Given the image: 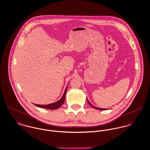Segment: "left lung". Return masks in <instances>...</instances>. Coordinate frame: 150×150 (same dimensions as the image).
Here are the masks:
<instances>
[{
  "mask_svg": "<svg viewBox=\"0 0 150 150\" xmlns=\"http://www.w3.org/2000/svg\"><path fill=\"white\" fill-rule=\"evenodd\" d=\"M87 102H88V104H89L91 107H93V108H94V109H98V110H106V109H103V108H98V107H96V106H95L93 105L90 102V101H89L88 100H87Z\"/></svg>",
  "mask_w": 150,
  "mask_h": 150,
  "instance_id": "left-lung-1",
  "label": "left lung"
}]
</instances>
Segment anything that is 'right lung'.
<instances>
[{
	"instance_id": "add662e5",
	"label": "right lung",
	"mask_w": 150,
	"mask_h": 150,
	"mask_svg": "<svg viewBox=\"0 0 150 150\" xmlns=\"http://www.w3.org/2000/svg\"><path fill=\"white\" fill-rule=\"evenodd\" d=\"M67 87L65 89V91L64 92L63 97H62V98L60 100H59L58 101H57L54 103H50L49 105H38V104H34V105L38 107L48 109H56L59 108L63 104V103L64 102L65 96H66V91H67Z\"/></svg>"
}]
</instances>
